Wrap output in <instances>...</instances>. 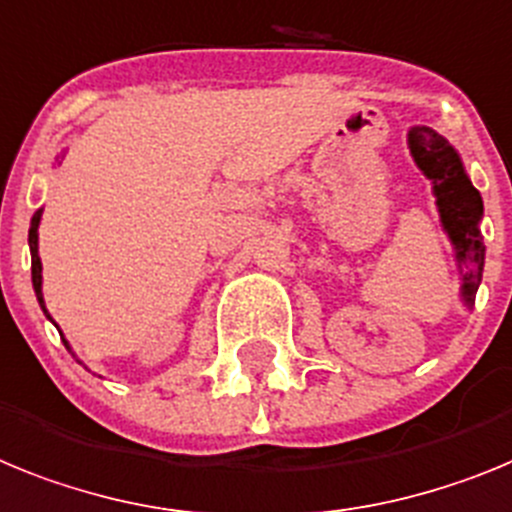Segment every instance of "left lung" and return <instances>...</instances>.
<instances>
[{"instance_id": "1", "label": "left lung", "mask_w": 512, "mask_h": 512, "mask_svg": "<svg viewBox=\"0 0 512 512\" xmlns=\"http://www.w3.org/2000/svg\"><path fill=\"white\" fill-rule=\"evenodd\" d=\"M407 141H410L412 157L422 175L433 182L443 229L448 231L459 268L464 270L461 273V296H464V304L471 306L484 270V244L482 231H479L484 211L482 195L466 177L456 149L433 128H412Z\"/></svg>"}]
</instances>
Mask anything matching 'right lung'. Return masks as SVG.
<instances>
[{
	"instance_id": "right-lung-1",
	"label": "right lung",
	"mask_w": 512,
	"mask_h": 512,
	"mask_svg": "<svg viewBox=\"0 0 512 512\" xmlns=\"http://www.w3.org/2000/svg\"><path fill=\"white\" fill-rule=\"evenodd\" d=\"M41 213L43 211H35L33 221H30V234H28V242H30V255H33V288H35V296H38V304L41 309L46 311V304H43V275H41V257H38V224H41ZM48 317V311H46ZM66 348H69V342H64Z\"/></svg>"
}]
</instances>
